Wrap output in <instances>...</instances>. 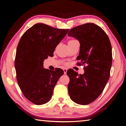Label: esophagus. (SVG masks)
<instances>
[{"instance_id": "obj_1", "label": "esophagus", "mask_w": 126, "mask_h": 126, "mask_svg": "<svg viewBox=\"0 0 126 126\" xmlns=\"http://www.w3.org/2000/svg\"><path fill=\"white\" fill-rule=\"evenodd\" d=\"M67 70H68V69L67 68H64L63 69V71H64V74H66V72H67Z\"/></svg>"}]
</instances>
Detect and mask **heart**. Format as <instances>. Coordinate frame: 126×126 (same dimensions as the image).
<instances>
[{
  "instance_id": "1",
  "label": "heart",
  "mask_w": 126,
  "mask_h": 126,
  "mask_svg": "<svg viewBox=\"0 0 126 126\" xmlns=\"http://www.w3.org/2000/svg\"><path fill=\"white\" fill-rule=\"evenodd\" d=\"M76 41V40H70V41H69L68 43H69V42H74V41Z\"/></svg>"
}]
</instances>
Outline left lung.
<instances>
[{
    "mask_svg": "<svg viewBox=\"0 0 126 126\" xmlns=\"http://www.w3.org/2000/svg\"><path fill=\"white\" fill-rule=\"evenodd\" d=\"M68 35L79 42L77 60L80 62L77 65H84L83 75H78L73 69L67 71L70 78L69 94L76 103L88 105L101 94L109 79L112 63L110 40L103 29L93 23L73 28Z\"/></svg>",
    "mask_w": 126,
    "mask_h": 126,
    "instance_id": "obj_1",
    "label": "left lung"
}]
</instances>
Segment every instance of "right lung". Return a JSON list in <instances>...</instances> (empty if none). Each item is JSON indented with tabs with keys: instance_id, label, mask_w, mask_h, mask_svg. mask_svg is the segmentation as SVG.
Here are the masks:
<instances>
[{
	"instance_id": "1",
	"label": "right lung",
	"mask_w": 126,
	"mask_h": 126,
	"mask_svg": "<svg viewBox=\"0 0 126 126\" xmlns=\"http://www.w3.org/2000/svg\"><path fill=\"white\" fill-rule=\"evenodd\" d=\"M69 29H57L37 23L26 31L17 46L15 62L16 77L23 95L37 105L48 102L54 88L64 71L43 68V61L54 51Z\"/></svg>"
}]
</instances>
